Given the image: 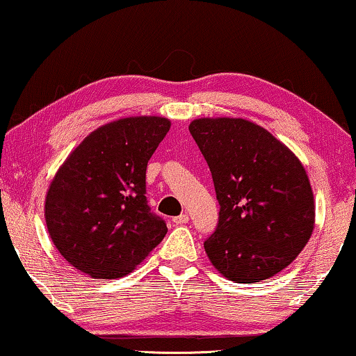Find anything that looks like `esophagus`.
<instances>
[{
	"instance_id": "34e87169",
	"label": "esophagus",
	"mask_w": 356,
	"mask_h": 356,
	"mask_svg": "<svg viewBox=\"0 0 356 356\" xmlns=\"http://www.w3.org/2000/svg\"><path fill=\"white\" fill-rule=\"evenodd\" d=\"M188 222H189L188 213H181V216L173 217V223H177V225H184V223H188Z\"/></svg>"
}]
</instances>
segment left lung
Masks as SVG:
<instances>
[{"label": "left lung", "mask_w": 356, "mask_h": 356, "mask_svg": "<svg viewBox=\"0 0 356 356\" xmlns=\"http://www.w3.org/2000/svg\"><path fill=\"white\" fill-rule=\"evenodd\" d=\"M189 133L211 168L220 204L204 241L228 280L252 284L279 274L308 243L314 197L308 175L269 131L241 118H199Z\"/></svg>", "instance_id": "1"}]
</instances>
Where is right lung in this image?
I'll return each instance as SVG.
<instances>
[{
	"instance_id": "obj_1",
	"label": "right lung",
	"mask_w": 356,
	"mask_h": 356,
	"mask_svg": "<svg viewBox=\"0 0 356 356\" xmlns=\"http://www.w3.org/2000/svg\"><path fill=\"white\" fill-rule=\"evenodd\" d=\"M170 124L160 116L113 121L87 136L58 170L45 222L72 267L95 279H118L167 235V223L147 206L145 170Z\"/></svg>"
}]
</instances>
